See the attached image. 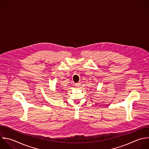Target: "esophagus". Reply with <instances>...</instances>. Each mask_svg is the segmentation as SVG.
Instances as JSON below:
<instances>
[{
    "mask_svg": "<svg viewBox=\"0 0 149 149\" xmlns=\"http://www.w3.org/2000/svg\"><path fill=\"white\" fill-rule=\"evenodd\" d=\"M80 86H81L80 83H76V84H75V87H80Z\"/></svg>",
    "mask_w": 149,
    "mask_h": 149,
    "instance_id": "esophagus-1",
    "label": "esophagus"
}]
</instances>
